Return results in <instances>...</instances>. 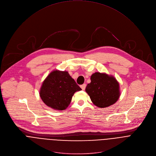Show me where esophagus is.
I'll return each instance as SVG.
<instances>
[{
    "label": "esophagus",
    "mask_w": 156,
    "mask_h": 156,
    "mask_svg": "<svg viewBox=\"0 0 156 156\" xmlns=\"http://www.w3.org/2000/svg\"><path fill=\"white\" fill-rule=\"evenodd\" d=\"M86 84H82V85L80 86V87H81V88L82 89V90H84L85 88H86Z\"/></svg>",
    "instance_id": "obj_1"
}]
</instances>
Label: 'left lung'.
Returning <instances> with one entry per match:
<instances>
[{
    "label": "left lung",
    "mask_w": 156,
    "mask_h": 156,
    "mask_svg": "<svg viewBox=\"0 0 156 156\" xmlns=\"http://www.w3.org/2000/svg\"><path fill=\"white\" fill-rule=\"evenodd\" d=\"M90 81L85 90L95 106L106 108L118 101L121 95L120 87L114 76L95 72L91 75Z\"/></svg>",
    "instance_id": "obj_1"
}]
</instances>
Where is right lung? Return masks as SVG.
Listing matches in <instances>:
<instances>
[{
  "label": "right lung",
  "instance_id": "add662e5",
  "mask_svg": "<svg viewBox=\"0 0 156 156\" xmlns=\"http://www.w3.org/2000/svg\"><path fill=\"white\" fill-rule=\"evenodd\" d=\"M81 90L67 71L54 70L43 81L39 94L48 107L62 111L69 107L75 92Z\"/></svg>",
  "mask_w": 156,
  "mask_h": 156
}]
</instances>
